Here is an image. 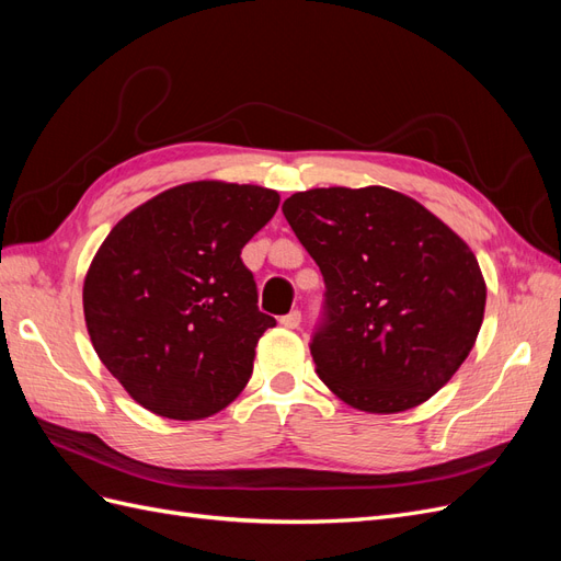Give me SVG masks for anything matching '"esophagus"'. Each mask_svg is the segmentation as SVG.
<instances>
[{
	"instance_id": "obj_1",
	"label": "esophagus",
	"mask_w": 561,
	"mask_h": 561,
	"mask_svg": "<svg viewBox=\"0 0 561 561\" xmlns=\"http://www.w3.org/2000/svg\"><path fill=\"white\" fill-rule=\"evenodd\" d=\"M299 322H301V313L299 311H290V313L280 318V325L287 328V330H297Z\"/></svg>"
}]
</instances>
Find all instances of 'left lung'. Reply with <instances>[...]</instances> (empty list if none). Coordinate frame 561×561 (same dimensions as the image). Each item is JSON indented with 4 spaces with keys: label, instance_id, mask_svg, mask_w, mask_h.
I'll list each match as a JSON object with an SVG mask.
<instances>
[{
    "label": "left lung",
    "instance_id": "left-lung-1",
    "mask_svg": "<svg viewBox=\"0 0 561 561\" xmlns=\"http://www.w3.org/2000/svg\"><path fill=\"white\" fill-rule=\"evenodd\" d=\"M283 215L325 278L311 355L332 393L367 414L433 398L480 334L486 283L468 243L388 186L297 192Z\"/></svg>",
    "mask_w": 561,
    "mask_h": 561
}]
</instances>
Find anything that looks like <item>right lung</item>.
Segmentation results:
<instances>
[{"instance_id":"add662e5","label":"right lung","mask_w":561,"mask_h":561,"mask_svg":"<svg viewBox=\"0 0 561 561\" xmlns=\"http://www.w3.org/2000/svg\"><path fill=\"white\" fill-rule=\"evenodd\" d=\"M257 184L186 182L118 219L83 278L98 358L151 414L198 421L241 396L260 336L243 245L278 210Z\"/></svg>"}]
</instances>
